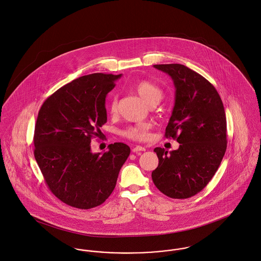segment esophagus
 Instances as JSON below:
<instances>
[{
	"instance_id": "34e87169",
	"label": "esophagus",
	"mask_w": 261,
	"mask_h": 261,
	"mask_svg": "<svg viewBox=\"0 0 261 261\" xmlns=\"http://www.w3.org/2000/svg\"><path fill=\"white\" fill-rule=\"evenodd\" d=\"M132 151H133L134 153L144 152V151H146V148H145V147H142V146H135V147L132 149Z\"/></svg>"
}]
</instances>
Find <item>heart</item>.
I'll use <instances>...</instances> for the list:
<instances>
[{
	"instance_id": "obj_1",
	"label": "heart",
	"mask_w": 261,
	"mask_h": 261,
	"mask_svg": "<svg viewBox=\"0 0 261 261\" xmlns=\"http://www.w3.org/2000/svg\"><path fill=\"white\" fill-rule=\"evenodd\" d=\"M134 90L148 106L157 105L163 97V90L156 83L152 81H138L134 85ZM108 110L112 114L117 111V96L115 94H112L110 96L108 102ZM151 128L152 125L150 123L143 122L127 127L122 132V135L131 140L146 141L149 138V132Z\"/></svg>"
}]
</instances>
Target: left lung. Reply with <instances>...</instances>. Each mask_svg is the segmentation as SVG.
<instances>
[{"mask_svg": "<svg viewBox=\"0 0 261 261\" xmlns=\"http://www.w3.org/2000/svg\"><path fill=\"white\" fill-rule=\"evenodd\" d=\"M176 87L175 106L166 127V138L180 143L168 153L155 148L159 165L152 172L157 189L172 199L191 198L206 187L226 150V118L215 86L201 74L179 64H155Z\"/></svg>", "mask_w": 261, "mask_h": 261, "instance_id": "1", "label": "left lung"}]
</instances>
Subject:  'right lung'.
I'll use <instances>...</instances> for the list:
<instances>
[{"label":"right lung","instance_id":"obj_1","mask_svg":"<svg viewBox=\"0 0 261 261\" xmlns=\"http://www.w3.org/2000/svg\"><path fill=\"white\" fill-rule=\"evenodd\" d=\"M121 74L92 73L63 85L40 107L35 127V158L45 184L64 203L81 210L100 205L113 192L130 155L114 143L100 155L90 143L107 122L106 94Z\"/></svg>","mask_w":261,"mask_h":261}]
</instances>
